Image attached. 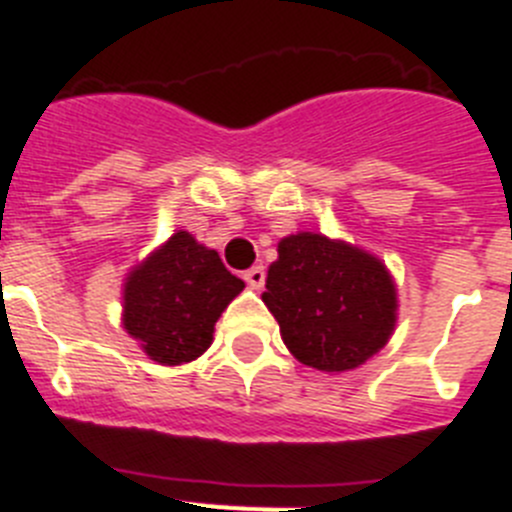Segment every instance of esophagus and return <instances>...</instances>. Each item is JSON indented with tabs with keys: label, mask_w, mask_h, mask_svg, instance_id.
Segmentation results:
<instances>
[{
	"label": "esophagus",
	"mask_w": 512,
	"mask_h": 512,
	"mask_svg": "<svg viewBox=\"0 0 512 512\" xmlns=\"http://www.w3.org/2000/svg\"><path fill=\"white\" fill-rule=\"evenodd\" d=\"M245 283L250 285L252 290H260L262 285H265V267H260V265L250 267V270L245 273Z\"/></svg>",
	"instance_id": "obj_1"
}]
</instances>
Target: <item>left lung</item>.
I'll return each instance as SVG.
<instances>
[{
    "label": "left lung",
    "mask_w": 512,
    "mask_h": 512,
    "mask_svg": "<svg viewBox=\"0 0 512 512\" xmlns=\"http://www.w3.org/2000/svg\"><path fill=\"white\" fill-rule=\"evenodd\" d=\"M262 301L290 354L321 372L365 365L388 344L398 293L388 267L359 247L324 234L280 239Z\"/></svg>",
    "instance_id": "left-lung-1"
}]
</instances>
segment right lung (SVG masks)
<instances>
[{
  "label": "right lung",
  "instance_id": "1",
  "mask_svg": "<svg viewBox=\"0 0 512 512\" xmlns=\"http://www.w3.org/2000/svg\"><path fill=\"white\" fill-rule=\"evenodd\" d=\"M242 288L219 252L176 232L127 275L122 324L153 362L183 365L209 349L214 324Z\"/></svg>",
  "mask_w": 512,
  "mask_h": 512
}]
</instances>
